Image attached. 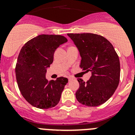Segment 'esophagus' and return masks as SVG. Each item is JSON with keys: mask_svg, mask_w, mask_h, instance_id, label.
Instances as JSON below:
<instances>
[{"mask_svg": "<svg viewBox=\"0 0 135 135\" xmlns=\"http://www.w3.org/2000/svg\"><path fill=\"white\" fill-rule=\"evenodd\" d=\"M69 81H70V80H72L73 79V78H72V77H69Z\"/></svg>", "mask_w": 135, "mask_h": 135, "instance_id": "34e87169", "label": "esophagus"}]
</instances>
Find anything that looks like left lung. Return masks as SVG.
<instances>
[{"instance_id": "left-lung-1", "label": "left lung", "mask_w": 135, "mask_h": 135, "mask_svg": "<svg viewBox=\"0 0 135 135\" xmlns=\"http://www.w3.org/2000/svg\"><path fill=\"white\" fill-rule=\"evenodd\" d=\"M78 49L81 57L80 67L91 72L87 82L78 79L76 93L79 103L97 107L107 102L118 86L120 77L119 57L112 44L103 36L93 33L67 34Z\"/></svg>"}]
</instances>
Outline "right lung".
Returning a JSON list of instances; mask_svg holds the SVG:
<instances>
[{
    "instance_id": "1",
    "label": "right lung",
    "mask_w": 135,
    "mask_h": 135,
    "mask_svg": "<svg viewBox=\"0 0 135 135\" xmlns=\"http://www.w3.org/2000/svg\"><path fill=\"white\" fill-rule=\"evenodd\" d=\"M66 42L61 35H41L21 48L16 66V80L21 95L33 107L48 109L59 103L68 79L59 77L49 81L46 73L54 61L55 50Z\"/></svg>"
}]
</instances>
